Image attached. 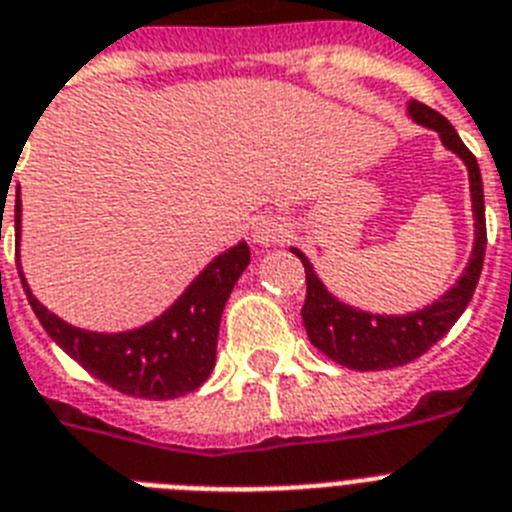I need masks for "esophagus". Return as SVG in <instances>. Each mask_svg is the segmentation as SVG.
<instances>
[{"label":"esophagus","instance_id":"esophagus-1","mask_svg":"<svg viewBox=\"0 0 512 512\" xmlns=\"http://www.w3.org/2000/svg\"><path fill=\"white\" fill-rule=\"evenodd\" d=\"M253 238L259 240L261 246H277V243H285L290 238V225L280 217H261L256 222Z\"/></svg>","mask_w":512,"mask_h":512}]
</instances>
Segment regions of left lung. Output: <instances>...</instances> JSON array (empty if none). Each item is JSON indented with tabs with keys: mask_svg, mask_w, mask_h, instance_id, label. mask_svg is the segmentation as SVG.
<instances>
[{
	"mask_svg": "<svg viewBox=\"0 0 512 512\" xmlns=\"http://www.w3.org/2000/svg\"><path fill=\"white\" fill-rule=\"evenodd\" d=\"M408 109H411L413 120L437 130L447 149H453L466 162L476 217V243L458 285L447 290L437 303L408 316H377L342 306L324 290L306 256L298 248H293V253L303 261V269H306V303L301 308V316L308 340L327 358L356 371L395 369V366H403V363H411L418 356H424L426 350L432 348L434 342L442 340L450 332V327L458 322V316L466 311L476 290V282H479L481 266H484L487 219H484V185H481L479 162L468 151L466 143L460 141V135L447 122V117H442L421 101H411Z\"/></svg>",
	"mask_w": 512,
	"mask_h": 512,
	"instance_id": "obj_1",
	"label": "left lung"
}]
</instances>
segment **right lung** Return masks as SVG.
Returning <instances> with one entry per match:
<instances>
[{
    "label": "right lung",
    "instance_id": "right-lung-1",
    "mask_svg": "<svg viewBox=\"0 0 512 512\" xmlns=\"http://www.w3.org/2000/svg\"><path fill=\"white\" fill-rule=\"evenodd\" d=\"M15 230L20 240V196L15 204ZM251 261L246 243L217 256L198 280L156 322L122 335H99L70 327L49 314L20 282L33 314L46 335L99 382L112 390L146 400H172L198 390L209 379L217 358L219 319L232 287Z\"/></svg>",
    "mask_w": 512,
    "mask_h": 512
}]
</instances>
